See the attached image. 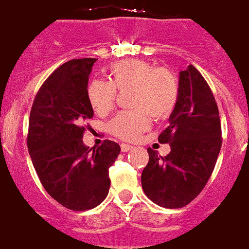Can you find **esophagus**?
<instances>
[{
    "instance_id": "1",
    "label": "esophagus",
    "mask_w": 249,
    "mask_h": 249,
    "mask_svg": "<svg viewBox=\"0 0 249 249\" xmlns=\"http://www.w3.org/2000/svg\"><path fill=\"white\" fill-rule=\"evenodd\" d=\"M121 149H122V152H130V150H132V149H134V146H132V145H128V144H122L121 145Z\"/></svg>"
}]
</instances>
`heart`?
<instances>
[{"instance_id":"obj_1","label":"heart","mask_w":249,"mask_h":249,"mask_svg":"<svg viewBox=\"0 0 249 249\" xmlns=\"http://www.w3.org/2000/svg\"><path fill=\"white\" fill-rule=\"evenodd\" d=\"M109 81L95 79L87 86V100L93 112L105 114L113 108L117 90H130V105L135 110L119 112L108 123L114 136L134 141L149 128L150 119H163L175 109L180 96V82L171 69L140 59H127L113 64Z\"/></svg>"}]
</instances>
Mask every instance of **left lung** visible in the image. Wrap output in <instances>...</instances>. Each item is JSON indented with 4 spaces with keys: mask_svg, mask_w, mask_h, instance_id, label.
<instances>
[{
    "mask_svg": "<svg viewBox=\"0 0 249 249\" xmlns=\"http://www.w3.org/2000/svg\"><path fill=\"white\" fill-rule=\"evenodd\" d=\"M180 96L170 124L159 135L171 152L158 156L149 148V162L141 174L142 190L164 208L189 204L206 186L221 149V122L214 96L194 65L180 71Z\"/></svg>",
    "mask_w": 249,
    "mask_h": 249,
    "instance_id": "1",
    "label": "left lung"
}]
</instances>
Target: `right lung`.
Listing matches in <instances>:
<instances>
[{
    "mask_svg": "<svg viewBox=\"0 0 249 249\" xmlns=\"http://www.w3.org/2000/svg\"><path fill=\"white\" fill-rule=\"evenodd\" d=\"M96 59H73L46 79L29 115L28 150L45 190L71 211L95 208L110 188L109 167L121 153L105 140L89 149L83 144L85 123L93 117L87 83Z\"/></svg>",
    "mask_w": 249,
    "mask_h": 249,
    "instance_id": "add662e5",
    "label": "right lung"
}]
</instances>
